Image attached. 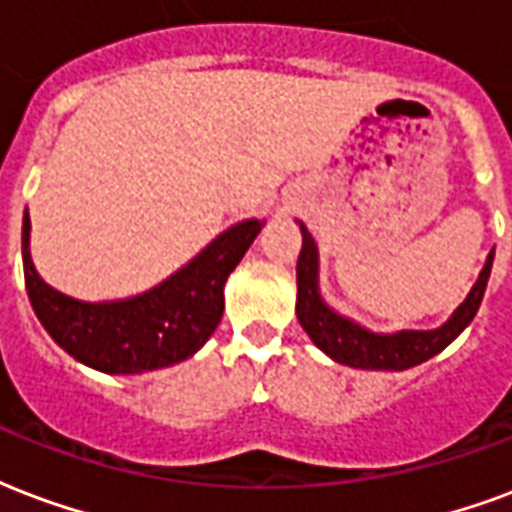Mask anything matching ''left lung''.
<instances>
[{
    "label": "left lung",
    "instance_id": "1",
    "mask_svg": "<svg viewBox=\"0 0 512 512\" xmlns=\"http://www.w3.org/2000/svg\"><path fill=\"white\" fill-rule=\"evenodd\" d=\"M303 247L298 257V314L300 327L314 341L317 349H322L330 360L349 365L357 370H408L416 368L429 357H435L462 333L464 327L473 322V317L481 308L483 292L489 284L491 263H494V249L486 257L473 290L467 298L454 308V314L440 327L432 330H395V333H378L370 327L354 322L351 317L338 314L319 290V249L314 236L308 233L303 222Z\"/></svg>",
    "mask_w": 512,
    "mask_h": 512
}]
</instances>
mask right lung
<instances>
[{"label": "right lung", "mask_w": 512, "mask_h": 512, "mask_svg": "<svg viewBox=\"0 0 512 512\" xmlns=\"http://www.w3.org/2000/svg\"><path fill=\"white\" fill-rule=\"evenodd\" d=\"M265 220L222 230L193 260L150 290L120 300H77L50 287L31 260V220L23 212V276L31 308L53 341L74 360L109 376H136L193 357L217 330L225 282L247 255Z\"/></svg>", "instance_id": "right-lung-1"}]
</instances>
